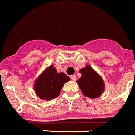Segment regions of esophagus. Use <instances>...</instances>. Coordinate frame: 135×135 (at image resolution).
Listing matches in <instances>:
<instances>
[{
	"instance_id": "obj_1",
	"label": "esophagus",
	"mask_w": 135,
	"mask_h": 135,
	"mask_svg": "<svg viewBox=\"0 0 135 135\" xmlns=\"http://www.w3.org/2000/svg\"><path fill=\"white\" fill-rule=\"evenodd\" d=\"M71 79H72L73 81H76V76L75 75H73L71 76Z\"/></svg>"
}]
</instances>
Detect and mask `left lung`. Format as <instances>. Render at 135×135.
I'll use <instances>...</instances> for the list:
<instances>
[{"label":"left lung","mask_w":135,"mask_h":135,"mask_svg":"<svg viewBox=\"0 0 135 135\" xmlns=\"http://www.w3.org/2000/svg\"><path fill=\"white\" fill-rule=\"evenodd\" d=\"M82 76L77 83L83 94L91 99L100 97L105 89V84L101 76L89 65L79 70Z\"/></svg>","instance_id":"obj_1"}]
</instances>
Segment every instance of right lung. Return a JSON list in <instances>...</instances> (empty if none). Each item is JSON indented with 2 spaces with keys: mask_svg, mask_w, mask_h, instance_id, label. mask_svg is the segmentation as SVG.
<instances>
[{
  "mask_svg": "<svg viewBox=\"0 0 135 135\" xmlns=\"http://www.w3.org/2000/svg\"><path fill=\"white\" fill-rule=\"evenodd\" d=\"M70 80L68 76L63 72H57L54 65H51L37 78L33 89L40 99L50 100L59 95L64 84Z\"/></svg>",
  "mask_w": 135,
  "mask_h": 135,
  "instance_id": "add662e5",
  "label": "right lung"
}]
</instances>
